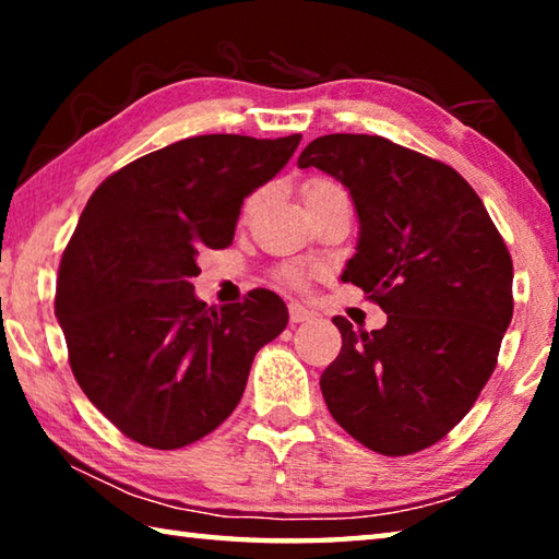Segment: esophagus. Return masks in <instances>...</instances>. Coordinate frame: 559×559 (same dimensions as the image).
Instances as JSON below:
<instances>
[{
    "label": "esophagus",
    "instance_id": "34e87169",
    "mask_svg": "<svg viewBox=\"0 0 559 559\" xmlns=\"http://www.w3.org/2000/svg\"><path fill=\"white\" fill-rule=\"evenodd\" d=\"M288 313H290V323H306V320H313L316 318L313 310H308L306 306H300V302H290Z\"/></svg>",
    "mask_w": 559,
    "mask_h": 559
}]
</instances>
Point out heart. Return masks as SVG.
I'll list each match as a JSON object with an SVG mask.
<instances>
[{"label": "heart", "instance_id": "1", "mask_svg": "<svg viewBox=\"0 0 559 559\" xmlns=\"http://www.w3.org/2000/svg\"><path fill=\"white\" fill-rule=\"evenodd\" d=\"M337 185L335 182H330V179H310V182L306 185V189H302V197H306V204L308 202H313V200H318V197H323V194H330V192H337ZM257 202H259V194H253V197H249V200H246V206H243V212H251L253 206H257ZM283 276H286V281H290L293 286H300L302 281H306V276H302V271H298V269H288L286 273H283Z\"/></svg>", "mask_w": 559, "mask_h": 559}]
</instances>
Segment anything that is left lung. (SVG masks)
Returning a JSON list of instances; mask_svg holds the SVG:
<instances>
[{
	"mask_svg": "<svg viewBox=\"0 0 559 559\" xmlns=\"http://www.w3.org/2000/svg\"><path fill=\"white\" fill-rule=\"evenodd\" d=\"M298 167L340 179L359 216L345 283L386 313L382 330L333 323L343 349L320 377L349 437L409 456L447 437L496 370L513 318V259L480 197L456 169L380 135L335 132Z\"/></svg>",
	"mask_w": 559,
	"mask_h": 559,
	"instance_id": "1",
	"label": "left lung"
}]
</instances>
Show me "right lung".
I'll list each match as a JSON object with an SVG mask.
<instances>
[{
	"label": "right lung",
	"mask_w": 559,
	"mask_h": 559,
	"mask_svg": "<svg viewBox=\"0 0 559 559\" xmlns=\"http://www.w3.org/2000/svg\"><path fill=\"white\" fill-rule=\"evenodd\" d=\"M300 135H197L126 165L91 194L66 246L56 318L96 409L150 449L212 433L239 404L253 357L283 333L276 293L206 306L197 257L226 249L243 197L276 177Z\"/></svg>",
	"instance_id": "right-lung-1"
}]
</instances>
